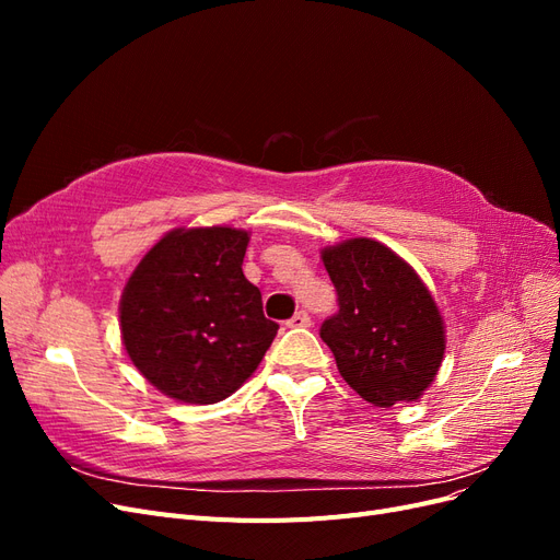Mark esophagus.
Instances as JSON below:
<instances>
[{"label":"esophagus","instance_id":"34e87169","mask_svg":"<svg viewBox=\"0 0 560 560\" xmlns=\"http://www.w3.org/2000/svg\"><path fill=\"white\" fill-rule=\"evenodd\" d=\"M287 327H292V329L311 327V315L306 311H299L296 315H292V319H287Z\"/></svg>","mask_w":560,"mask_h":560}]
</instances>
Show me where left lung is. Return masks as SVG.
Wrapping results in <instances>:
<instances>
[{"label": "left lung", "mask_w": 560, "mask_h": 560, "mask_svg": "<svg viewBox=\"0 0 560 560\" xmlns=\"http://www.w3.org/2000/svg\"><path fill=\"white\" fill-rule=\"evenodd\" d=\"M338 313L319 336L338 374L374 406L416 401L432 385L446 350L442 313L416 270L371 238L322 249Z\"/></svg>", "instance_id": "1"}]
</instances>
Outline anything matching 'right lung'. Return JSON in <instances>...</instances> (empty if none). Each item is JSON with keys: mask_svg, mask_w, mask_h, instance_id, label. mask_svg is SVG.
<instances>
[{"mask_svg": "<svg viewBox=\"0 0 560 560\" xmlns=\"http://www.w3.org/2000/svg\"><path fill=\"white\" fill-rule=\"evenodd\" d=\"M249 233L175 229L132 270L121 296L128 358L163 395L214 404L233 395L278 334L261 292L243 276Z\"/></svg>", "mask_w": 560, "mask_h": 560, "instance_id": "add662e5", "label": "right lung"}]
</instances>
